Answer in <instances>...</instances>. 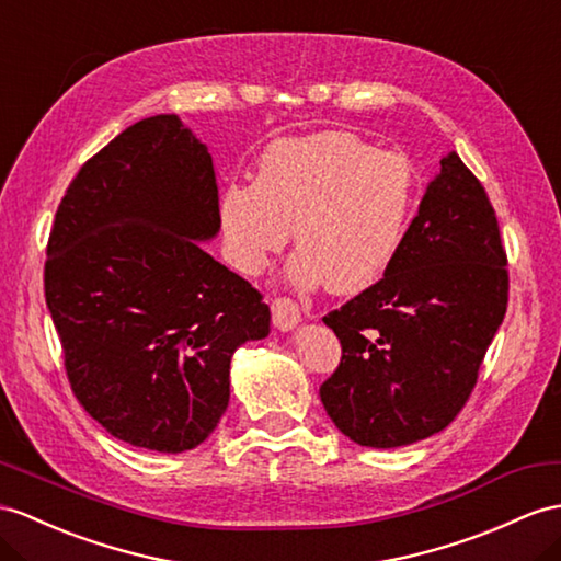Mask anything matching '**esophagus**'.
I'll use <instances>...</instances> for the list:
<instances>
[{
  "mask_svg": "<svg viewBox=\"0 0 561 561\" xmlns=\"http://www.w3.org/2000/svg\"><path fill=\"white\" fill-rule=\"evenodd\" d=\"M271 317H273V325H276L278 331H293V328L302 321V313H299L297 302H293L290 297L273 299Z\"/></svg>",
  "mask_w": 561,
  "mask_h": 561,
  "instance_id": "obj_1",
  "label": "esophagus"
}]
</instances>
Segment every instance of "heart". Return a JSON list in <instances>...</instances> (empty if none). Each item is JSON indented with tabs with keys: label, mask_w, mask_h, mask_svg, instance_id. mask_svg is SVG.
<instances>
[{
	"label": "heart",
	"mask_w": 561,
	"mask_h": 561,
	"mask_svg": "<svg viewBox=\"0 0 561 561\" xmlns=\"http://www.w3.org/2000/svg\"><path fill=\"white\" fill-rule=\"evenodd\" d=\"M412 161L378 152L347 130L271 142L252 183H228L218 197L226 254L244 276H259L290 238L299 250L288 278L299 288L328 280L335 295H357L388 276L416 209Z\"/></svg>",
	"instance_id": "obj_1"
}]
</instances>
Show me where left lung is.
I'll use <instances>...</instances> for the list:
<instances>
[{
  "mask_svg": "<svg viewBox=\"0 0 561 561\" xmlns=\"http://www.w3.org/2000/svg\"><path fill=\"white\" fill-rule=\"evenodd\" d=\"M504 266L493 204L449 152L388 276L323 317L343 345L319 390L340 433L390 449L455 421L507 311Z\"/></svg>",
  "mask_w": 561,
  "mask_h": 561,
  "instance_id": "obj_1",
  "label": "left lung"
}]
</instances>
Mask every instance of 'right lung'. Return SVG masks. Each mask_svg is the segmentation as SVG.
I'll list each match as a JSON object with an SVG mask.
<instances>
[{
    "mask_svg": "<svg viewBox=\"0 0 561 561\" xmlns=\"http://www.w3.org/2000/svg\"><path fill=\"white\" fill-rule=\"evenodd\" d=\"M207 145L175 114L83 163L54 218L45 299L78 402L114 438L178 455L230 400V357L268 335L252 285L199 242L218 236Z\"/></svg>",
    "mask_w": 561,
    "mask_h": 561,
    "instance_id": "obj_1",
    "label": "right lung"
}]
</instances>
